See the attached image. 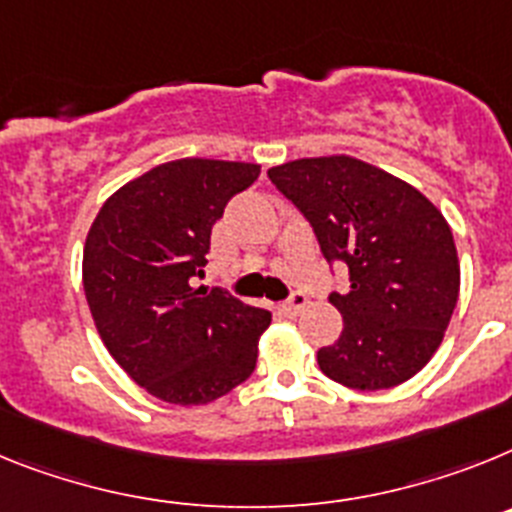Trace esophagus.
Masks as SVG:
<instances>
[{
  "mask_svg": "<svg viewBox=\"0 0 512 512\" xmlns=\"http://www.w3.org/2000/svg\"><path fill=\"white\" fill-rule=\"evenodd\" d=\"M306 304H309V299H306L304 293H291V299L283 301L281 304V311L283 314H288V317H296V314H301V311H304Z\"/></svg>",
  "mask_w": 512,
  "mask_h": 512,
  "instance_id": "esophagus-1",
  "label": "esophagus"
}]
</instances>
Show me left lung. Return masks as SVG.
Returning a JSON list of instances; mask_svg holds the SVG:
<instances>
[{
	"label": "left lung",
	"instance_id": "8db88e82",
	"mask_svg": "<svg viewBox=\"0 0 512 512\" xmlns=\"http://www.w3.org/2000/svg\"><path fill=\"white\" fill-rule=\"evenodd\" d=\"M304 213L327 262H345L348 293H330L342 335L317 353L324 376L379 391L433 358L459 301L451 226L399 177L353 157L296 159L268 170Z\"/></svg>",
	"mask_w": 512,
	"mask_h": 512
}]
</instances>
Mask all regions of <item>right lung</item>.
<instances>
[{
	"instance_id": "1",
	"label": "right lung",
	"mask_w": 512,
	"mask_h": 512,
	"mask_svg": "<svg viewBox=\"0 0 512 512\" xmlns=\"http://www.w3.org/2000/svg\"><path fill=\"white\" fill-rule=\"evenodd\" d=\"M260 164L175 159L123 185L87 234L82 281L105 348L141 389L193 407L250 379L270 311L193 288L226 203Z\"/></svg>"
}]
</instances>
